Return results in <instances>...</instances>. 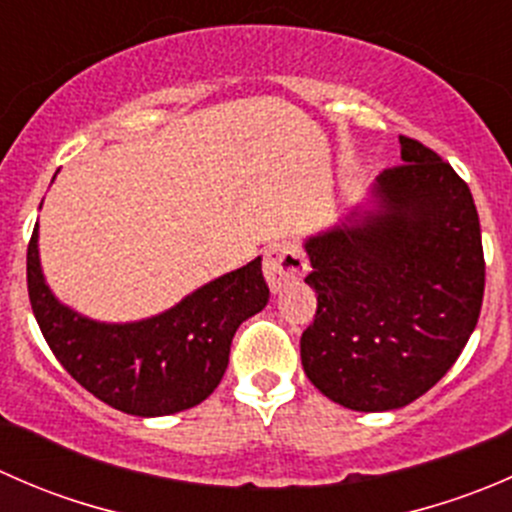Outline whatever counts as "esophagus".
<instances>
[{"label": "esophagus", "mask_w": 512, "mask_h": 512, "mask_svg": "<svg viewBox=\"0 0 512 512\" xmlns=\"http://www.w3.org/2000/svg\"><path fill=\"white\" fill-rule=\"evenodd\" d=\"M265 277L267 285H270L272 292H280L282 287H287L289 282H297L307 275L309 265L304 252L299 250L294 242L282 240V242H272L267 245L265 250Z\"/></svg>", "instance_id": "1"}]
</instances>
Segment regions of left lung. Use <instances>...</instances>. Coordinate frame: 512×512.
I'll use <instances>...</instances> for the list:
<instances>
[{"mask_svg":"<svg viewBox=\"0 0 512 512\" xmlns=\"http://www.w3.org/2000/svg\"><path fill=\"white\" fill-rule=\"evenodd\" d=\"M369 205L304 240L317 314L299 339L307 379L352 411L426 394L478 324L485 262L478 210L456 170L414 138Z\"/></svg>","mask_w":512,"mask_h":512,"instance_id":"left-lung-1","label":"left lung"}]
</instances>
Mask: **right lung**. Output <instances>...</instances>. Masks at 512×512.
<instances>
[{"instance_id":"right-lung-1","label":"right lung","mask_w":512,"mask_h":512,"mask_svg":"<svg viewBox=\"0 0 512 512\" xmlns=\"http://www.w3.org/2000/svg\"><path fill=\"white\" fill-rule=\"evenodd\" d=\"M27 285L46 344L66 371L131 416L193 409L218 389L237 327L270 299L262 257L208 285L175 307L138 322H96L54 297L39 260V225L27 250Z\"/></svg>"}]
</instances>
